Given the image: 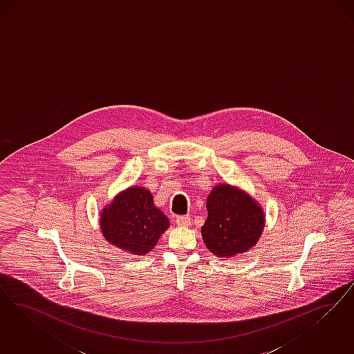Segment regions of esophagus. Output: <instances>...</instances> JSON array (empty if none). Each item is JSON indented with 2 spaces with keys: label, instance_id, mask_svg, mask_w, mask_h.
Instances as JSON below:
<instances>
[{
  "label": "esophagus",
  "instance_id": "34e87169",
  "mask_svg": "<svg viewBox=\"0 0 354 354\" xmlns=\"http://www.w3.org/2000/svg\"><path fill=\"white\" fill-rule=\"evenodd\" d=\"M176 223H177L178 226H184V227H186V226H189V225L192 223V218H190V216H177V218H176Z\"/></svg>",
  "mask_w": 354,
  "mask_h": 354
}]
</instances>
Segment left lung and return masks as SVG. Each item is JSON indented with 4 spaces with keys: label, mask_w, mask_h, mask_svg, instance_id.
<instances>
[{
    "label": "left lung",
    "mask_w": 354,
    "mask_h": 354,
    "mask_svg": "<svg viewBox=\"0 0 354 354\" xmlns=\"http://www.w3.org/2000/svg\"><path fill=\"white\" fill-rule=\"evenodd\" d=\"M207 218L201 229L206 247L221 258H232L255 246L266 216L246 192L229 184L214 186L206 202Z\"/></svg>",
    "instance_id": "obj_1"
}]
</instances>
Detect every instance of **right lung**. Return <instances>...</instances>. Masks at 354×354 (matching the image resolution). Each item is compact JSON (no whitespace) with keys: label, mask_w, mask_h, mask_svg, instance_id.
<instances>
[{"label":"right lung","mask_w":354,"mask_h":354,"mask_svg":"<svg viewBox=\"0 0 354 354\" xmlns=\"http://www.w3.org/2000/svg\"><path fill=\"white\" fill-rule=\"evenodd\" d=\"M100 230L109 243L133 255L152 251L170 222L154 206L152 193L141 186H131L119 193L102 210Z\"/></svg>","instance_id":"obj_1"}]
</instances>
